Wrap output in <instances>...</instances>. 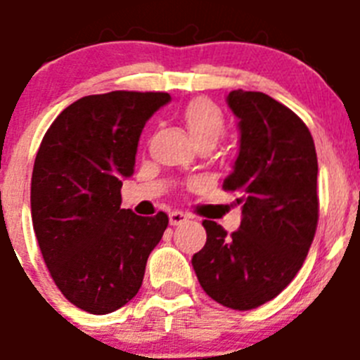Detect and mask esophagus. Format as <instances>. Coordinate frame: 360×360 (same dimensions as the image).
I'll use <instances>...</instances> for the list:
<instances>
[{
	"label": "esophagus",
	"instance_id": "34e87169",
	"mask_svg": "<svg viewBox=\"0 0 360 360\" xmlns=\"http://www.w3.org/2000/svg\"><path fill=\"white\" fill-rule=\"evenodd\" d=\"M187 219H189V216L184 214V212H180V211L169 212V224L171 225H182V224H186Z\"/></svg>",
	"mask_w": 360,
	"mask_h": 360
}]
</instances>
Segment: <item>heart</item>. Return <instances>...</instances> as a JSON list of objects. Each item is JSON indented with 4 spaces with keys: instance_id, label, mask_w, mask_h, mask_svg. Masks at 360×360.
Here are the masks:
<instances>
[{
    "instance_id": "b5f03b06",
    "label": "heart",
    "mask_w": 360,
    "mask_h": 360,
    "mask_svg": "<svg viewBox=\"0 0 360 360\" xmlns=\"http://www.w3.org/2000/svg\"><path fill=\"white\" fill-rule=\"evenodd\" d=\"M180 117H182L187 131H189L191 139L195 141L196 146L202 144V142L214 144L219 135L224 133V111L219 110L218 104L205 97H196L189 101L184 106Z\"/></svg>"
}]
</instances>
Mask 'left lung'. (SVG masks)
<instances>
[{
  "mask_svg": "<svg viewBox=\"0 0 360 360\" xmlns=\"http://www.w3.org/2000/svg\"><path fill=\"white\" fill-rule=\"evenodd\" d=\"M227 104L240 120V153L224 189L238 195L241 225L227 236L203 219L207 241L193 269L216 303L252 310L290 285L316 236L317 155L307 124L276 98L234 90Z\"/></svg>",
  "mask_w": 360,
  "mask_h": 360,
  "instance_id": "obj_1",
  "label": "left lung"
}]
</instances>
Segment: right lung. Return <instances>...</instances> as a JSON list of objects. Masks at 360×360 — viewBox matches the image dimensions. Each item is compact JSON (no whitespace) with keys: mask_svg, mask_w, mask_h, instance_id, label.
<instances>
[{"mask_svg":"<svg viewBox=\"0 0 360 360\" xmlns=\"http://www.w3.org/2000/svg\"><path fill=\"white\" fill-rule=\"evenodd\" d=\"M164 91L88 95L59 113L34 162L32 224L49 272L70 303L104 316L131 301L162 240L165 212L144 218L120 209L149 117Z\"/></svg>","mask_w":360,"mask_h":360,"instance_id":"1","label":"right lung"}]
</instances>
